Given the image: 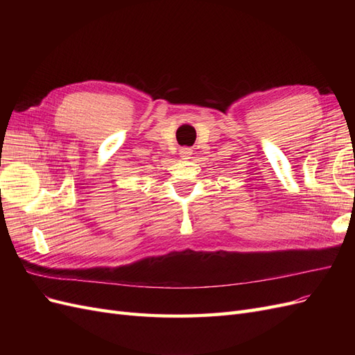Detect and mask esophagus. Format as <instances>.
I'll return each mask as SVG.
<instances>
[{
  "label": "esophagus",
  "mask_w": 355,
  "mask_h": 355,
  "mask_svg": "<svg viewBox=\"0 0 355 355\" xmlns=\"http://www.w3.org/2000/svg\"><path fill=\"white\" fill-rule=\"evenodd\" d=\"M191 155H192V148H182L180 149V157L184 158V159H188V158H191Z\"/></svg>",
  "instance_id": "34e87169"
}]
</instances>
